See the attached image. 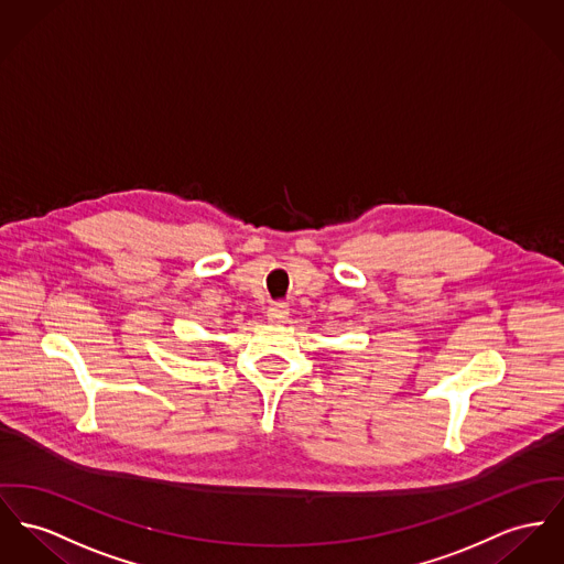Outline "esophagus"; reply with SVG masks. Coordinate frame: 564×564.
I'll return each instance as SVG.
<instances>
[{
	"mask_svg": "<svg viewBox=\"0 0 564 564\" xmlns=\"http://www.w3.org/2000/svg\"><path fill=\"white\" fill-rule=\"evenodd\" d=\"M267 318L271 323H284L289 318V305L286 303H271L267 310Z\"/></svg>",
	"mask_w": 564,
	"mask_h": 564,
	"instance_id": "obj_1",
	"label": "esophagus"
}]
</instances>
